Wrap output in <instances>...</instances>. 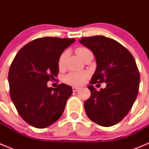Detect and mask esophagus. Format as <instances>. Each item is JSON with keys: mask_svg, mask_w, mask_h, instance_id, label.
I'll return each instance as SVG.
<instances>
[{"mask_svg": "<svg viewBox=\"0 0 149 149\" xmlns=\"http://www.w3.org/2000/svg\"><path fill=\"white\" fill-rule=\"evenodd\" d=\"M79 89H80V88L76 87V86H73V87H72V90H73V92H77Z\"/></svg>", "mask_w": 149, "mask_h": 149, "instance_id": "1", "label": "esophagus"}]
</instances>
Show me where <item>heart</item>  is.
Returning <instances> with one entry per match:
<instances>
[{"label": "heart", "mask_w": 149, "mask_h": 149, "mask_svg": "<svg viewBox=\"0 0 149 149\" xmlns=\"http://www.w3.org/2000/svg\"><path fill=\"white\" fill-rule=\"evenodd\" d=\"M90 52L88 48H84V47H80L77 48L75 50V53L77 54V56L82 60L84 56L86 54ZM67 54L66 52H63L61 55H60V58H59L58 61V66L60 68H63L65 66V59H66ZM89 77V73L87 72L83 71V72H70L68 74L64 77V81L66 84H70L72 86H81L82 84L85 83L86 81V79Z\"/></svg>", "instance_id": "b5f03b06"}]
</instances>
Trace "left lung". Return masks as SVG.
Returning <instances> with one entry per match:
<instances>
[{
  "label": "left lung",
  "instance_id": "obj_1",
  "mask_svg": "<svg viewBox=\"0 0 149 149\" xmlns=\"http://www.w3.org/2000/svg\"><path fill=\"white\" fill-rule=\"evenodd\" d=\"M79 42L95 57L97 66L90 84H107L100 91L88 86L91 95L84 104L86 115L101 126L114 125L128 113L137 96L139 73L136 61L127 48L110 38L95 36Z\"/></svg>",
  "mask_w": 149,
  "mask_h": 149
}]
</instances>
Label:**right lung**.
Segmentation results:
<instances>
[{
  "mask_svg": "<svg viewBox=\"0 0 149 149\" xmlns=\"http://www.w3.org/2000/svg\"><path fill=\"white\" fill-rule=\"evenodd\" d=\"M74 39L43 37L31 41L15 55L8 74L12 101L30 125L44 128L58 120L72 94V86L61 84L48 87L57 77L58 61Z\"/></svg>",
  "mask_w": 149,
  "mask_h": 149,
  "instance_id": "add662e5",
  "label": "right lung"
}]
</instances>
